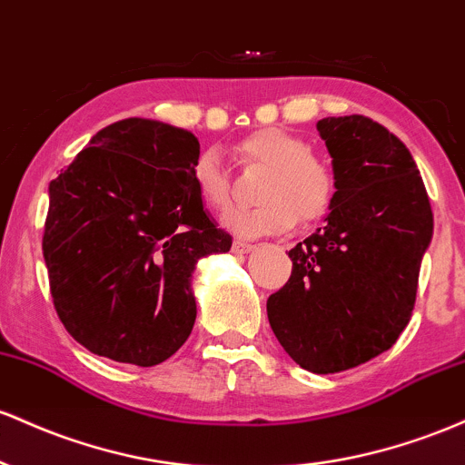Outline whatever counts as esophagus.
I'll return each mask as SVG.
<instances>
[{"label": "esophagus", "mask_w": 465, "mask_h": 465, "mask_svg": "<svg viewBox=\"0 0 465 465\" xmlns=\"http://www.w3.org/2000/svg\"><path fill=\"white\" fill-rule=\"evenodd\" d=\"M252 248H254L252 243L239 242V239L232 243V252H234V254H246V252H250V250H252Z\"/></svg>", "instance_id": "obj_1"}]
</instances>
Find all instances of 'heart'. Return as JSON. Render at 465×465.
Returning <instances> with one entry per match:
<instances>
[{"label": "heart", "instance_id": "obj_1", "mask_svg": "<svg viewBox=\"0 0 465 465\" xmlns=\"http://www.w3.org/2000/svg\"><path fill=\"white\" fill-rule=\"evenodd\" d=\"M243 164L263 169L254 208H232L223 226L239 237L288 232L296 223L310 226L330 215L338 197L336 166L310 151L307 140L279 127L259 129L237 144ZM195 189L206 206L223 211L232 200V182L217 151L197 155L191 169Z\"/></svg>", "mask_w": 465, "mask_h": 465}]
</instances>
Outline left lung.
Listing matches in <instances>:
<instances>
[{
	"label": "left lung",
	"instance_id": "obj_1",
	"mask_svg": "<svg viewBox=\"0 0 465 465\" xmlns=\"http://www.w3.org/2000/svg\"><path fill=\"white\" fill-rule=\"evenodd\" d=\"M338 197L325 226L290 250L292 276L268 299L288 356L312 373L358 367L395 345L415 307L432 211L413 155L367 116L318 120Z\"/></svg>",
	"mask_w": 465,
	"mask_h": 465
}]
</instances>
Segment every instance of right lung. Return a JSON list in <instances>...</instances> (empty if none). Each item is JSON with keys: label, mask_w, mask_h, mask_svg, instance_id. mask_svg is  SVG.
<instances>
[{"label": "right lung", "mask_w": 465, "mask_h": 465, "mask_svg": "<svg viewBox=\"0 0 465 465\" xmlns=\"http://www.w3.org/2000/svg\"><path fill=\"white\" fill-rule=\"evenodd\" d=\"M197 155L186 129L127 118L50 182L41 246L52 302L96 356L153 367L189 338L195 263L232 246L195 189Z\"/></svg>", "instance_id": "obj_1"}]
</instances>
